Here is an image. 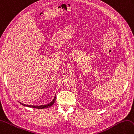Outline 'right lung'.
Here are the masks:
<instances>
[{"label":"right lung","mask_w":134,"mask_h":134,"mask_svg":"<svg viewBox=\"0 0 134 134\" xmlns=\"http://www.w3.org/2000/svg\"><path fill=\"white\" fill-rule=\"evenodd\" d=\"M55 101V96L54 97V99H53L51 102L47 104H44V105H28V104H25L19 102V103L22 104V105L25 106V107H30V108H37V109H43V108H49L50 107H51L52 105H53V104L54 103Z\"/></svg>","instance_id":"right-lung-1"}]
</instances>
